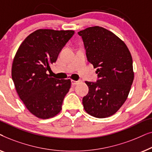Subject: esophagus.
<instances>
[{"mask_svg":"<svg viewBox=\"0 0 152 152\" xmlns=\"http://www.w3.org/2000/svg\"><path fill=\"white\" fill-rule=\"evenodd\" d=\"M80 81H75V80H72L71 81V84H72V86H75L76 84H79V83H80Z\"/></svg>","mask_w":152,"mask_h":152,"instance_id":"obj_1","label":"esophagus"}]
</instances>
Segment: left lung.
<instances>
[{
    "mask_svg": "<svg viewBox=\"0 0 152 152\" xmlns=\"http://www.w3.org/2000/svg\"><path fill=\"white\" fill-rule=\"evenodd\" d=\"M88 61L97 68V82H85L88 93L83 97L86 113L104 118L115 114L127 99L134 78L127 46L115 34L99 26L81 30Z\"/></svg>",
    "mask_w": 152,
    "mask_h": 152,
    "instance_id": "left-lung-1",
    "label": "left lung"
}]
</instances>
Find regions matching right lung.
<instances>
[{
  "instance_id": "obj_1",
  "label": "right lung",
  "mask_w": 152,
  "mask_h": 152,
  "mask_svg": "<svg viewBox=\"0 0 152 152\" xmlns=\"http://www.w3.org/2000/svg\"><path fill=\"white\" fill-rule=\"evenodd\" d=\"M74 33L39 29L25 39L14 58L12 77L16 92L28 111L41 119L53 118L61 111L71 86L70 80L51 77L47 71Z\"/></svg>"
}]
</instances>
